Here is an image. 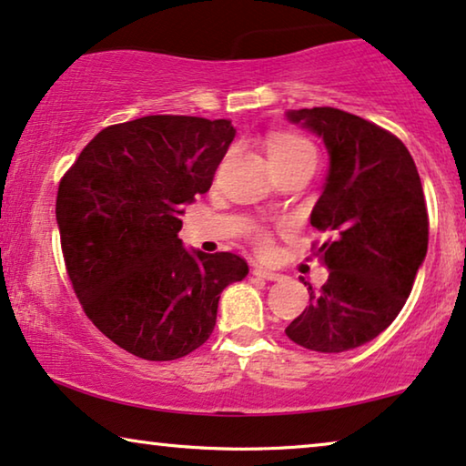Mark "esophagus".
<instances>
[{"label":"esophagus","mask_w":466,"mask_h":466,"mask_svg":"<svg viewBox=\"0 0 466 466\" xmlns=\"http://www.w3.org/2000/svg\"><path fill=\"white\" fill-rule=\"evenodd\" d=\"M253 274H255V277L266 279V280H280V279H283V274L274 272V270H268V268H255Z\"/></svg>","instance_id":"34e87169"}]
</instances>
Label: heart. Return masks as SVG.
I'll use <instances>...</instances> for the list:
<instances>
[{
  "label": "heart",
  "mask_w": 466,
  "mask_h": 466,
  "mask_svg": "<svg viewBox=\"0 0 466 466\" xmlns=\"http://www.w3.org/2000/svg\"><path fill=\"white\" fill-rule=\"evenodd\" d=\"M266 154L270 158L272 165L279 162H287L291 158H298L301 154H314V149L306 139H301L299 135L293 133H272L266 139ZM258 247L259 251H268L270 248V240L266 234L258 236Z\"/></svg>",
  "instance_id": "obj_1"
}]
</instances>
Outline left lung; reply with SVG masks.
Here are the masks:
<instances>
[{
  "label": "left lung",
  "mask_w": 466,
  "mask_h": 466,
  "mask_svg": "<svg viewBox=\"0 0 466 466\" xmlns=\"http://www.w3.org/2000/svg\"><path fill=\"white\" fill-rule=\"evenodd\" d=\"M287 117L320 137L329 154L310 213L312 228L327 234L317 253L329 279L319 291L308 287L310 304L285 333L308 350H352L397 319L427 258L420 175L395 135L349 111L291 109Z\"/></svg>",
  "instance_id": "8db88e82"
}]
</instances>
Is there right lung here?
I'll return each mask as SVG.
<instances>
[{"label":"right lung","mask_w":466,"mask_h":466,"mask_svg":"<svg viewBox=\"0 0 466 466\" xmlns=\"http://www.w3.org/2000/svg\"><path fill=\"white\" fill-rule=\"evenodd\" d=\"M234 135L230 120L194 116L114 124L58 183L56 224L76 296L130 355H189L213 333L221 291L248 274L238 255H208L179 238L183 208L208 192Z\"/></svg>","instance_id":"obj_1"}]
</instances>
